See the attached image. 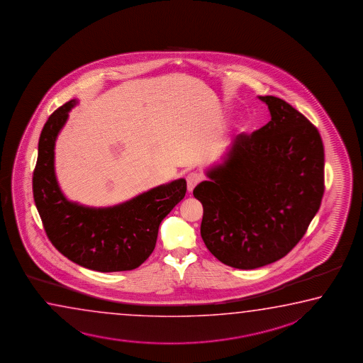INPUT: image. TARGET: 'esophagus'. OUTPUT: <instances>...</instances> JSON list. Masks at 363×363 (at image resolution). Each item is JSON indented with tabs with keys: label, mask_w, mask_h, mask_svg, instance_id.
<instances>
[{
	"label": "esophagus",
	"mask_w": 363,
	"mask_h": 363,
	"mask_svg": "<svg viewBox=\"0 0 363 363\" xmlns=\"http://www.w3.org/2000/svg\"><path fill=\"white\" fill-rule=\"evenodd\" d=\"M201 180H202L201 174H198V172H189V174L186 175V188H188V191L191 193L193 189L199 184Z\"/></svg>",
	"instance_id": "1"
}]
</instances>
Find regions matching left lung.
Masks as SVG:
<instances>
[{
    "instance_id": "obj_1",
    "label": "left lung",
    "mask_w": 363,
    "mask_h": 363,
    "mask_svg": "<svg viewBox=\"0 0 363 363\" xmlns=\"http://www.w3.org/2000/svg\"><path fill=\"white\" fill-rule=\"evenodd\" d=\"M271 121L239 135L196 186L201 235L223 264L255 269L287 255L306 233L324 194L319 130L292 105L258 96Z\"/></svg>"
}]
</instances>
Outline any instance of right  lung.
Listing matches in <instances>:
<instances>
[{
  "label": "right lung",
  "instance_id": "1",
  "mask_svg": "<svg viewBox=\"0 0 363 363\" xmlns=\"http://www.w3.org/2000/svg\"><path fill=\"white\" fill-rule=\"evenodd\" d=\"M77 104V99L69 100L44 124L33 175L34 202L52 244L66 258L91 271H132L154 252L160 223L184 198L186 182L177 179L109 207L69 201L55 175V148Z\"/></svg>",
  "mask_w": 363,
  "mask_h": 363
}]
</instances>
